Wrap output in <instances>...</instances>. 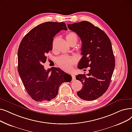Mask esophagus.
I'll return each instance as SVG.
<instances>
[{"instance_id":"1","label":"esophagus","mask_w":132,"mask_h":132,"mask_svg":"<svg viewBox=\"0 0 132 132\" xmlns=\"http://www.w3.org/2000/svg\"><path fill=\"white\" fill-rule=\"evenodd\" d=\"M71 76H72V80H75L76 79V76H75V75H74V74L72 73L71 74Z\"/></svg>"}]
</instances>
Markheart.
I'll use <instances>...</instances> for the list:
<instances>
[{"label": "heart", "mask_w": 132, "mask_h": 132, "mask_svg": "<svg viewBox=\"0 0 132 132\" xmlns=\"http://www.w3.org/2000/svg\"><path fill=\"white\" fill-rule=\"evenodd\" d=\"M66 38L67 42L71 44L72 43H77L78 37L77 34L73 32H68L66 35ZM54 48V45L53 44V49ZM75 60L72 58L67 56H61L57 60V64L60 67L65 71L71 70L74 64Z\"/></svg>", "instance_id": "obj_1"}]
</instances>
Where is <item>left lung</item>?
I'll return each mask as SVG.
<instances>
[{
  "mask_svg": "<svg viewBox=\"0 0 132 132\" xmlns=\"http://www.w3.org/2000/svg\"><path fill=\"white\" fill-rule=\"evenodd\" d=\"M67 26L78 34L82 42V57L78 68L82 70L90 67L88 74L76 76L77 80L83 85L77 95L82 100H95L107 90L115 67L111 40L102 30L87 21L68 24Z\"/></svg>",
  "mask_w": 132,
  "mask_h": 132,
  "instance_id": "obj_1",
  "label": "left lung"
}]
</instances>
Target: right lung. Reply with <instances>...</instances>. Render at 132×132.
<instances>
[{"mask_svg":"<svg viewBox=\"0 0 132 132\" xmlns=\"http://www.w3.org/2000/svg\"><path fill=\"white\" fill-rule=\"evenodd\" d=\"M67 30L65 22H46L34 27L22 39L18 51V71L24 87L32 99L48 101L58 93L60 86L70 82L71 75L59 68L46 70V54L52 50L53 40L61 30Z\"/></svg>","mask_w":132,"mask_h":132,"instance_id":"1","label":"right lung"}]
</instances>
